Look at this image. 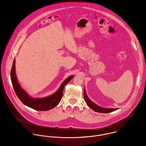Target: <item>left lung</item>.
Masks as SVG:
<instances>
[{"instance_id":"1","label":"left lung","mask_w":146,"mask_h":146,"mask_svg":"<svg viewBox=\"0 0 146 146\" xmlns=\"http://www.w3.org/2000/svg\"><path fill=\"white\" fill-rule=\"evenodd\" d=\"M84 99L87 103V105L91 109H92L94 111L98 113H108L110 112H113L114 111H115L118 110V109H113V108H102L98 105H97L96 103L93 102L87 96L86 94V89L84 88Z\"/></svg>"}]
</instances>
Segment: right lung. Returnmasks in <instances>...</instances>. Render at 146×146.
Here are the masks:
<instances>
[{
  "instance_id": "add662e5",
  "label": "right lung",
  "mask_w": 146,
  "mask_h": 146,
  "mask_svg": "<svg viewBox=\"0 0 146 146\" xmlns=\"http://www.w3.org/2000/svg\"><path fill=\"white\" fill-rule=\"evenodd\" d=\"M15 59H14L11 70V80L15 94L19 99L25 105L38 111H47L57 106L63 96L64 88L66 84L73 78V76L68 77L59 87V89L53 94L44 98H34L29 96L28 93L20 86L18 81L15 73Z\"/></svg>"
}]
</instances>
